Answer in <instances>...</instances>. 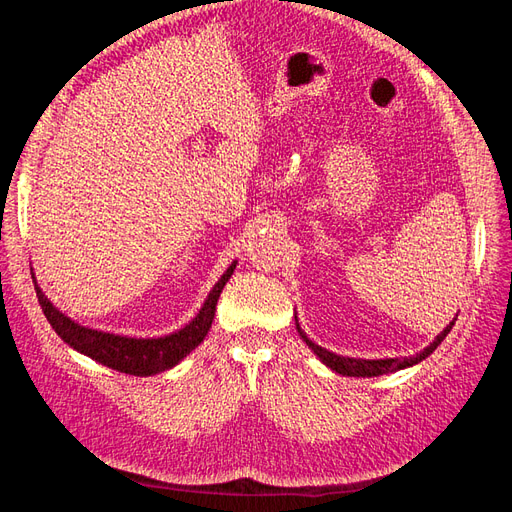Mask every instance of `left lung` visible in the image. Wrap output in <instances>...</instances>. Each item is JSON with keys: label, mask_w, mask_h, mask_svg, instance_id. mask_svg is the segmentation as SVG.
Segmentation results:
<instances>
[{"label": "left lung", "mask_w": 512, "mask_h": 512, "mask_svg": "<svg viewBox=\"0 0 512 512\" xmlns=\"http://www.w3.org/2000/svg\"><path fill=\"white\" fill-rule=\"evenodd\" d=\"M455 320H457V318H453V322H448L446 329H444L436 339H433V342H431L427 348H423L421 352L414 354V356H408V359H352V356L335 354V352H329L327 348H322V346L314 344L312 339H309V337L301 331L299 320H297V316H294V322H297V331H299L301 339H303V342H305L309 348L314 350V354L318 356V359H320L324 365H327V367H331V369L335 371V374L352 376V378H374V376H382V374H393V371H399V369H406V367H412V365H416V363H421L423 359H427V356L442 344V339H444L448 333H451Z\"/></svg>", "instance_id": "left-lung-1"}]
</instances>
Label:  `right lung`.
Masks as SVG:
<instances>
[{
  "instance_id": "1",
  "label": "right lung",
  "mask_w": 512,
  "mask_h": 512,
  "mask_svg": "<svg viewBox=\"0 0 512 512\" xmlns=\"http://www.w3.org/2000/svg\"><path fill=\"white\" fill-rule=\"evenodd\" d=\"M235 267H237V260H232V265L224 271L218 284L211 288L209 297L205 299L203 307H200V312L185 324L183 329L162 337H130V335H117V333L83 327V324L74 322L64 312H59V309L46 299V294L38 286L34 273L32 277L36 286V297L40 301L46 320L51 322L55 333L64 339L70 348L89 356V359H94L96 363L121 371V374L156 376L181 363L185 356L203 342L205 335L211 329L220 292L224 290Z\"/></svg>"
}]
</instances>
